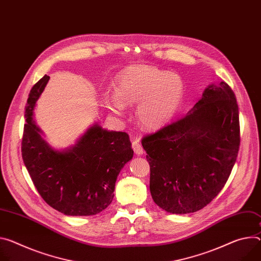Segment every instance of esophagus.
<instances>
[{
	"instance_id": "obj_1",
	"label": "esophagus",
	"mask_w": 261,
	"mask_h": 261,
	"mask_svg": "<svg viewBox=\"0 0 261 261\" xmlns=\"http://www.w3.org/2000/svg\"><path fill=\"white\" fill-rule=\"evenodd\" d=\"M132 149H133V151L136 155H143L144 154V149H143V147H141V145L139 144L138 139H134L132 141Z\"/></svg>"
}]
</instances>
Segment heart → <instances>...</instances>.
Listing matches in <instances>:
<instances>
[{"label": "heart", "mask_w": 261, "mask_h": 261, "mask_svg": "<svg viewBox=\"0 0 261 261\" xmlns=\"http://www.w3.org/2000/svg\"><path fill=\"white\" fill-rule=\"evenodd\" d=\"M184 96V83L177 74L154 66H133L117 78L116 91H106L108 109L123 115L127 105H137L136 117L146 129L169 124L177 114Z\"/></svg>", "instance_id": "heart-1"}]
</instances>
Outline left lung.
Segmentation results:
<instances>
[{
    "label": "left lung",
    "mask_w": 261,
    "mask_h": 261,
    "mask_svg": "<svg viewBox=\"0 0 261 261\" xmlns=\"http://www.w3.org/2000/svg\"><path fill=\"white\" fill-rule=\"evenodd\" d=\"M239 105L226 82L209 85L184 117L141 139L150 164V192L176 215L207 206L225 186L238 157Z\"/></svg>",
    "instance_id": "8db88e82"
}]
</instances>
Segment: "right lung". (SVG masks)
I'll use <instances>...</instances> for the list:
<instances>
[{"label":"right lung","mask_w":261,"mask_h":261,"mask_svg":"<svg viewBox=\"0 0 261 261\" xmlns=\"http://www.w3.org/2000/svg\"><path fill=\"white\" fill-rule=\"evenodd\" d=\"M49 79L42 77L29 93L21 139L23 163L46 204L66 216L97 215L112 202L117 175L133 157L129 135L94 125L73 148L52 149L33 120L35 103Z\"/></svg>","instance_id":"add662e5"}]
</instances>
